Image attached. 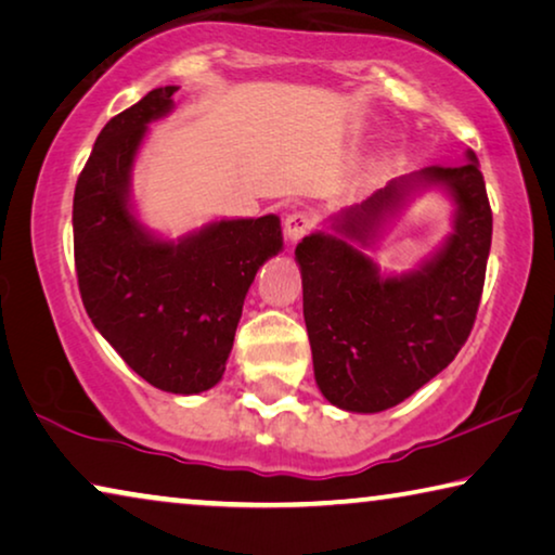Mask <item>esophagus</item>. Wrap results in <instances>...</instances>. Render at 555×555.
<instances>
[{
	"label": "esophagus",
	"mask_w": 555,
	"mask_h": 555,
	"mask_svg": "<svg viewBox=\"0 0 555 555\" xmlns=\"http://www.w3.org/2000/svg\"><path fill=\"white\" fill-rule=\"evenodd\" d=\"M315 227V219H313V215H309V212H301V209H298V212H292L286 217V222H284V230H286V236L292 242H298L301 240V236H306L309 234L311 230Z\"/></svg>",
	"instance_id": "esophagus-1"
}]
</instances>
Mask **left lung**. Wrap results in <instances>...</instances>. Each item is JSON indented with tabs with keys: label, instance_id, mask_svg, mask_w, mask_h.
<instances>
[{
	"label": "left lung",
	"instance_id": "8db88e82",
	"mask_svg": "<svg viewBox=\"0 0 555 555\" xmlns=\"http://www.w3.org/2000/svg\"><path fill=\"white\" fill-rule=\"evenodd\" d=\"M425 167L343 209L336 234L296 246L304 321L323 398L348 412H383L452 363L477 321L491 246V207L477 155ZM415 183H442L457 202L455 234L420 272L380 278L345 236L363 241Z\"/></svg>",
	"mask_w": 555,
	"mask_h": 555
}]
</instances>
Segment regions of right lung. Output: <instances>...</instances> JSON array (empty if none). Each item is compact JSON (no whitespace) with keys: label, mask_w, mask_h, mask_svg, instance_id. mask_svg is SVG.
<instances>
[{"label":"right lung","mask_w":555,"mask_h":555,"mask_svg":"<svg viewBox=\"0 0 555 555\" xmlns=\"http://www.w3.org/2000/svg\"><path fill=\"white\" fill-rule=\"evenodd\" d=\"M178 86L155 88L105 122L74 192V259L88 319L133 371L175 395L222 380L244 296L279 254V217L222 219L160 242L128 207L130 170L147 122Z\"/></svg>","instance_id":"obj_1"}]
</instances>
